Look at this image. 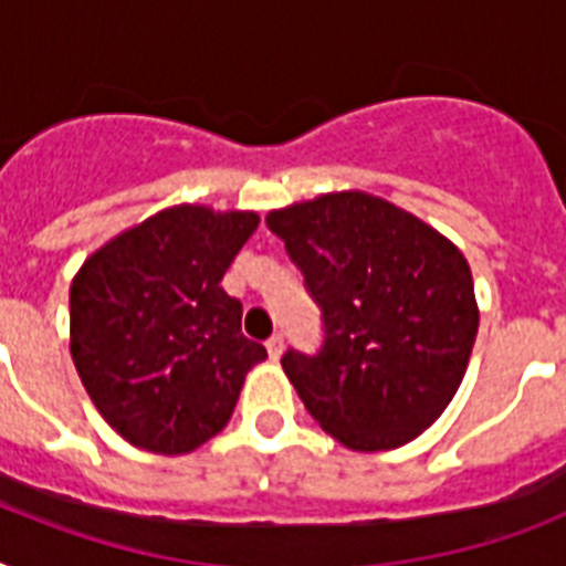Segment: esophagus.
Here are the masks:
<instances>
[{
  "label": "esophagus",
  "instance_id": "34e87169",
  "mask_svg": "<svg viewBox=\"0 0 566 566\" xmlns=\"http://www.w3.org/2000/svg\"><path fill=\"white\" fill-rule=\"evenodd\" d=\"M266 353H270V358H279V355L284 353V337L282 335L270 337V340H266Z\"/></svg>",
  "mask_w": 566,
  "mask_h": 566
}]
</instances>
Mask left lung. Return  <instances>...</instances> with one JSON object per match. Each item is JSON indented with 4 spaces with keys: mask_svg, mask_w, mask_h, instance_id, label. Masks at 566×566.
Returning a JSON list of instances; mask_svg holds the SVG:
<instances>
[{
    "mask_svg": "<svg viewBox=\"0 0 566 566\" xmlns=\"http://www.w3.org/2000/svg\"><path fill=\"white\" fill-rule=\"evenodd\" d=\"M323 311L317 355L282 367L319 429L355 452L402 447L438 420L479 332L461 249L413 213L340 190L266 213Z\"/></svg>",
    "mask_w": 566,
    "mask_h": 566,
    "instance_id": "left-lung-1",
    "label": "left lung"
}]
</instances>
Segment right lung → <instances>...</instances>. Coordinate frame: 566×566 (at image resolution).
I'll return each instance as SVG.
<instances>
[{"label": "right lung", "mask_w": 566, "mask_h": 566, "mask_svg": "<svg viewBox=\"0 0 566 566\" xmlns=\"http://www.w3.org/2000/svg\"><path fill=\"white\" fill-rule=\"evenodd\" d=\"M258 229L252 211L176 205L96 249L70 287V353L128 443L185 455L229 422L266 349L240 332L220 282Z\"/></svg>", "instance_id": "add662e5"}]
</instances>
